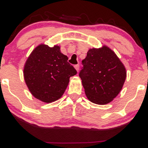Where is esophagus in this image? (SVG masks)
<instances>
[{"label": "esophagus", "instance_id": "34e87169", "mask_svg": "<svg viewBox=\"0 0 148 148\" xmlns=\"http://www.w3.org/2000/svg\"><path fill=\"white\" fill-rule=\"evenodd\" d=\"M74 68L76 69V70L77 71V72H79V64H76V65H74Z\"/></svg>", "mask_w": 148, "mask_h": 148}]
</instances>
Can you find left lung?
Segmentation results:
<instances>
[{
	"instance_id": "8db88e82",
	"label": "left lung",
	"mask_w": 148,
	"mask_h": 148,
	"mask_svg": "<svg viewBox=\"0 0 148 148\" xmlns=\"http://www.w3.org/2000/svg\"><path fill=\"white\" fill-rule=\"evenodd\" d=\"M79 73L88 100L99 105L111 102L121 91L126 68L115 53L106 45L88 50Z\"/></svg>"
}]
</instances>
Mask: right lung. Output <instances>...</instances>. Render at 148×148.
Returning a JSON list of instances; mask_svg holds the SVG:
<instances>
[{"label":"right lung","mask_w":148,"mask_h":148,"mask_svg":"<svg viewBox=\"0 0 148 148\" xmlns=\"http://www.w3.org/2000/svg\"><path fill=\"white\" fill-rule=\"evenodd\" d=\"M67 60L58 45L40 44L33 49L24 64L23 77L34 97L49 103L63 95L69 78L77 73Z\"/></svg>","instance_id":"obj_1"}]
</instances>
